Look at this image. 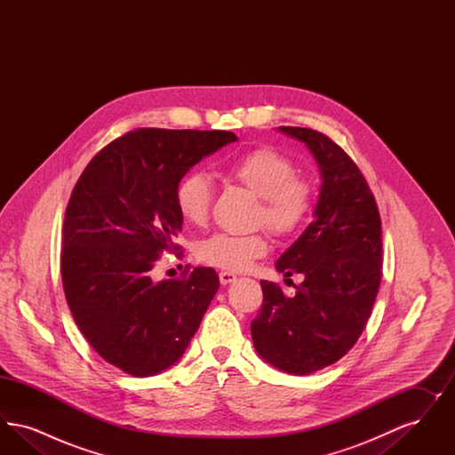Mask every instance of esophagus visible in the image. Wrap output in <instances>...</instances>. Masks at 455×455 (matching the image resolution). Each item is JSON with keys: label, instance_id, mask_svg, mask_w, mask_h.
<instances>
[{"label": "esophagus", "instance_id": "1", "mask_svg": "<svg viewBox=\"0 0 455 455\" xmlns=\"http://www.w3.org/2000/svg\"><path fill=\"white\" fill-rule=\"evenodd\" d=\"M218 278H220L221 284H228V283L237 280V276H235L234 273H230V271H220V273H218Z\"/></svg>", "mask_w": 455, "mask_h": 455}]
</instances>
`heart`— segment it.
<instances>
[{
	"label": "heart",
	"instance_id": "1",
	"mask_svg": "<svg viewBox=\"0 0 455 455\" xmlns=\"http://www.w3.org/2000/svg\"><path fill=\"white\" fill-rule=\"evenodd\" d=\"M225 172L262 197L259 221L275 235L290 237L302 228L312 210V189L307 180L297 177V169L288 156L269 147H258L230 160ZM212 201L213 189L204 173H186L173 189L177 213L193 227L208 221ZM266 251L267 242L260 234H215L197 243L196 258L220 269L242 271Z\"/></svg>",
	"mask_w": 455,
	"mask_h": 455
}]
</instances>
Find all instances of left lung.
I'll use <instances>...</instances> for the list:
<instances>
[{
  "label": "left lung",
  "mask_w": 455,
  "mask_h": 455,
  "mask_svg": "<svg viewBox=\"0 0 455 455\" xmlns=\"http://www.w3.org/2000/svg\"><path fill=\"white\" fill-rule=\"evenodd\" d=\"M315 156L323 188L315 220L276 262L284 276L300 273L293 297L260 282L262 307L252 341L273 367L308 375L343 358L367 324L382 278V221L356 164L329 136L280 126Z\"/></svg>",
  "instance_id": "1"
}]
</instances>
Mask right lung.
I'll use <instances>...</instances> for the list:
<instances>
[{
    "label": "right lung",
    "mask_w": 455,
    "mask_h": 455,
    "mask_svg": "<svg viewBox=\"0 0 455 455\" xmlns=\"http://www.w3.org/2000/svg\"><path fill=\"white\" fill-rule=\"evenodd\" d=\"M232 141L230 131H130L97 153L73 188L61 249L66 302L90 347L130 375L173 365L218 291L212 267L162 282L152 269L164 252L182 256L177 182Z\"/></svg>",
    "instance_id": "1"
}]
</instances>
